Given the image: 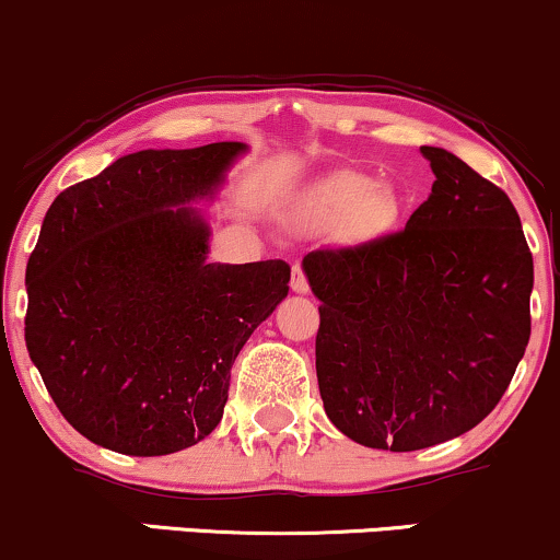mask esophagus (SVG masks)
Here are the masks:
<instances>
[{
  "instance_id": "obj_1",
  "label": "esophagus",
  "mask_w": 560,
  "mask_h": 560,
  "mask_svg": "<svg viewBox=\"0 0 560 560\" xmlns=\"http://www.w3.org/2000/svg\"><path fill=\"white\" fill-rule=\"evenodd\" d=\"M291 288L295 293H308V278L306 272H303L301 265H293V278H291Z\"/></svg>"
}]
</instances>
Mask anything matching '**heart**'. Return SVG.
I'll return each mask as SVG.
<instances>
[{
    "label": "heart",
    "instance_id": "obj_1",
    "mask_svg": "<svg viewBox=\"0 0 560 560\" xmlns=\"http://www.w3.org/2000/svg\"><path fill=\"white\" fill-rule=\"evenodd\" d=\"M376 182L365 174H342L332 178L329 184H324L319 195L314 197V202L308 205L306 220H327L335 215H342V212L353 210V207L363 205L365 199L374 195Z\"/></svg>",
    "mask_w": 560,
    "mask_h": 560
}]
</instances>
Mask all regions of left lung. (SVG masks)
<instances>
[{"label": "left lung", "mask_w": 560, "mask_h": 560, "mask_svg": "<svg viewBox=\"0 0 560 560\" xmlns=\"http://www.w3.org/2000/svg\"><path fill=\"white\" fill-rule=\"evenodd\" d=\"M420 153L436 182L402 231L303 257L327 418L389 452L478 425L529 342L533 254L512 199L448 150Z\"/></svg>", "instance_id": "left-lung-1"}]
</instances>
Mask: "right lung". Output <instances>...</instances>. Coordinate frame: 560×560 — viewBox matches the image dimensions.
Listing matches in <instances>:
<instances>
[{
    "instance_id": "1",
    "label": "right lung",
    "mask_w": 560,
    "mask_h": 560,
    "mask_svg": "<svg viewBox=\"0 0 560 560\" xmlns=\"http://www.w3.org/2000/svg\"><path fill=\"white\" fill-rule=\"evenodd\" d=\"M244 142L140 150L48 207L25 269V345L67 423L132 457L223 418L231 365L288 295L282 259L207 261V199Z\"/></svg>"
}]
</instances>
